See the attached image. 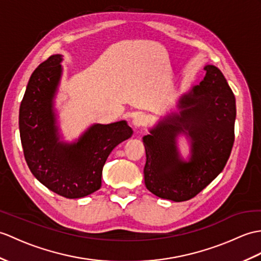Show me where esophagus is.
Here are the masks:
<instances>
[{"mask_svg":"<svg viewBox=\"0 0 261 261\" xmlns=\"http://www.w3.org/2000/svg\"><path fill=\"white\" fill-rule=\"evenodd\" d=\"M148 122V117L143 113H138L135 116L132 120V124L136 126V128H140L142 125H145Z\"/></svg>","mask_w":261,"mask_h":261,"instance_id":"esophagus-1","label":"esophagus"}]
</instances>
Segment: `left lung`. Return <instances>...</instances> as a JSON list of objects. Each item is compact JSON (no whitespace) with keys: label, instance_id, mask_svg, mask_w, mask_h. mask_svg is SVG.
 I'll return each mask as SVG.
<instances>
[{"label":"left lung","instance_id":"obj_1","mask_svg":"<svg viewBox=\"0 0 261 261\" xmlns=\"http://www.w3.org/2000/svg\"><path fill=\"white\" fill-rule=\"evenodd\" d=\"M203 69V80L179 98V111L161 118L143 137L145 187L174 202L197 196L217 178L234 141V95L217 66L207 64ZM180 135L191 143L188 160L177 148Z\"/></svg>","mask_w":261,"mask_h":261}]
</instances>
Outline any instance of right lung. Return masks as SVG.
<instances>
[{"label":"right lung","instance_id":"right-lung-1","mask_svg":"<svg viewBox=\"0 0 261 261\" xmlns=\"http://www.w3.org/2000/svg\"><path fill=\"white\" fill-rule=\"evenodd\" d=\"M62 61L61 54H53L30 77L20 107V137L34 177L58 195L77 199L100 189L109 154L133 131L125 120L93 123L73 142L63 141L56 109Z\"/></svg>","mask_w":261,"mask_h":261}]
</instances>
